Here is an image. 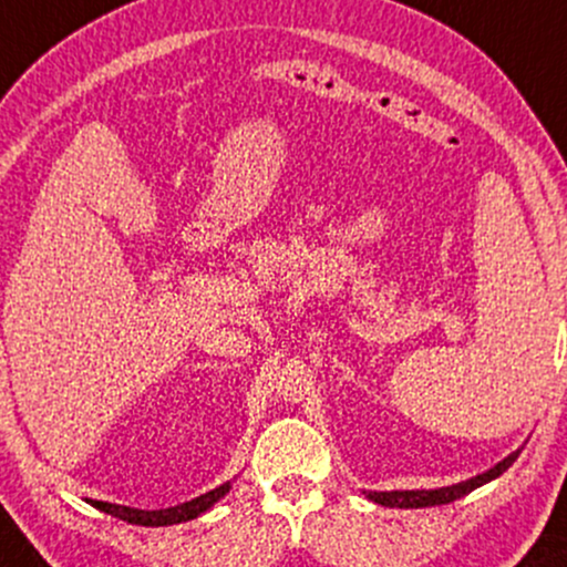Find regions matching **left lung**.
Returning <instances> with one entry per match:
<instances>
[{"label": "left lung", "mask_w": 567, "mask_h": 567, "mask_svg": "<svg viewBox=\"0 0 567 567\" xmlns=\"http://www.w3.org/2000/svg\"><path fill=\"white\" fill-rule=\"evenodd\" d=\"M519 450L517 453H512L504 461L498 463L495 468H489V472L474 476V480H466V482H457L453 487H439V489H391V493H369V501H374V504L380 506H391V508H423V506H442V504H453V501L463 498V495H468L472 489H476L480 485H485V482L495 480V476H501L506 472L508 466H512L514 461H517Z\"/></svg>", "instance_id": "obj_1"}]
</instances>
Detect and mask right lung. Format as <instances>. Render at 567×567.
Returning a JSON list of instances; mask_svg holds the SVG:
<instances>
[{
	"label": "right lung",
	"instance_id": "add662e5",
	"mask_svg": "<svg viewBox=\"0 0 567 567\" xmlns=\"http://www.w3.org/2000/svg\"><path fill=\"white\" fill-rule=\"evenodd\" d=\"M225 493H230V482L225 485L208 489V493L198 495L193 501H184L179 506H168V508H155V512H144V508H131V506H117V504H106V501H95V508L101 512L112 514V517L125 519L131 525H146V527H161V525H176V523H187V519H195L198 514L212 508L216 501L221 498Z\"/></svg>",
	"mask_w": 567,
	"mask_h": 567
}]
</instances>
